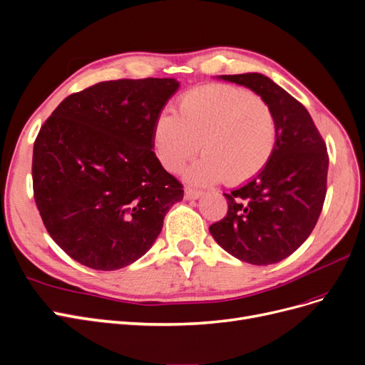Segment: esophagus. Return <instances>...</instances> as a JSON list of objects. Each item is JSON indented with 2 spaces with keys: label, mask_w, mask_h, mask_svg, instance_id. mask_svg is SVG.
I'll use <instances>...</instances> for the list:
<instances>
[{
  "label": "esophagus",
  "mask_w": 365,
  "mask_h": 365,
  "mask_svg": "<svg viewBox=\"0 0 365 365\" xmlns=\"http://www.w3.org/2000/svg\"><path fill=\"white\" fill-rule=\"evenodd\" d=\"M201 195H203V191L194 190V187H186V190H185V198L186 200H197Z\"/></svg>",
  "instance_id": "obj_1"
}]
</instances>
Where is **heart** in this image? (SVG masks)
I'll return each instance as SVG.
<instances>
[{
  "label": "heart",
  "mask_w": 365,
  "mask_h": 365,
  "mask_svg": "<svg viewBox=\"0 0 365 365\" xmlns=\"http://www.w3.org/2000/svg\"><path fill=\"white\" fill-rule=\"evenodd\" d=\"M278 137L277 117L263 98L248 90L213 84L185 93L178 115L164 111L153 125L158 160L171 173L180 171L203 152L186 178L198 185L245 182L271 159Z\"/></svg>",
  "instance_id": "1"
}]
</instances>
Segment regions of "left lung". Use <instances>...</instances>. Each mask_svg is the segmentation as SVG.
<instances>
[{
    "label": "left lung",
    "mask_w": 365,
    "mask_h": 365,
    "mask_svg": "<svg viewBox=\"0 0 365 365\" xmlns=\"http://www.w3.org/2000/svg\"><path fill=\"white\" fill-rule=\"evenodd\" d=\"M263 98L277 117L275 150L251 180L224 194L225 217L209 227L233 257L272 264L298 250L320 217L327 197V144L307 108L262 73L221 75Z\"/></svg>",
    "instance_id": "8db88e82"
}]
</instances>
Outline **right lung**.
I'll list each match as a JSON object with an SVG mask.
<instances>
[{
    "label": "right lung",
    "instance_id": "1",
    "mask_svg": "<svg viewBox=\"0 0 365 365\" xmlns=\"http://www.w3.org/2000/svg\"><path fill=\"white\" fill-rule=\"evenodd\" d=\"M179 83L103 81L67 96L40 128L33 191L53 242L98 271L129 266L152 248L182 183L160 165L153 125Z\"/></svg>",
    "mask_w": 365,
    "mask_h": 365
}]
</instances>
